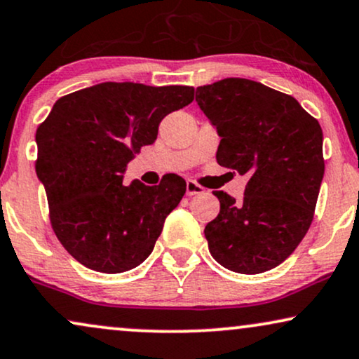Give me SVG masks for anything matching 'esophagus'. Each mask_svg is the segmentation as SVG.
<instances>
[{"label":"esophagus","mask_w":359,"mask_h":359,"mask_svg":"<svg viewBox=\"0 0 359 359\" xmlns=\"http://www.w3.org/2000/svg\"><path fill=\"white\" fill-rule=\"evenodd\" d=\"M185 190H187L189 197H192V195H200L205 192V189L202 187V185L195 182V180H187V187H185Z\"/></svg>","instance_id":"1"}]
</instances>
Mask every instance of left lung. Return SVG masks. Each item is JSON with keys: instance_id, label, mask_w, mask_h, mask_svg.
Instances as JSON below:
<instances>
[{"instance_id": "1", "label": "left lung", "mask_w": 359, "mask_h": 359, "mask_svg": "<svg viewBox=\"0 0 359 359\" xmlns=\"http://www.w3.org/2000/svg\"><path fill=\"white\" fill-rule=\"evenodd\" d=\"M219 137L217 162L248 175L245 195L213 192L219 213L205 226L210 255L240 274L279 266L304 240L322 184L323 135L290 95L248 79L197 88Z\"/></svg>"}]
</instances>
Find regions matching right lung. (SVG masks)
Returning a JSON list of instances; mask_svg holds the SVG:
<instances>
[{"label":"right lung","instance_id":"1","mask_svg":"<svg viewBox=\"0 0 359 359\" xmlns=\"http://www.w3.org/2000/svg\"><path fill=\"white\" fill-rule=\"evenodd\" d=\"M194 87L104 82L59 98L36 131V172L55 236L88 269L118 274L154 250L185 194L179 175L123 185L126 164L156 141L167 114L194 102Z\"/></svg>","mask_w":359,"mask_h":359}]
</instances>
